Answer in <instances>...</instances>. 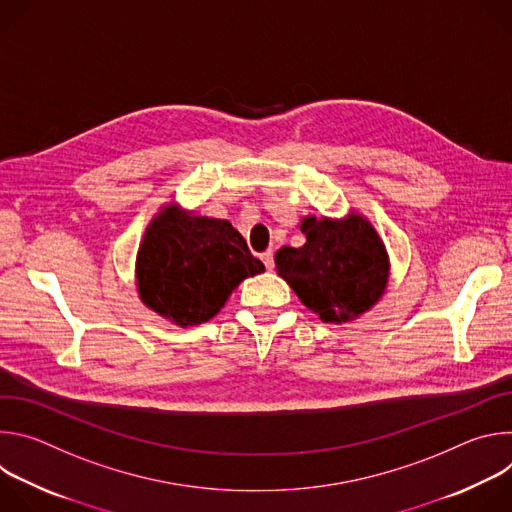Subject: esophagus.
Here are the masks:
<instances>
[{
	"mask_svg": "<svg viewBox=\"0 0 512 512\" xmlns=\"http://www.w3.org/2000/svg\"><path fill=\"white\" fill-rule=\"evenodd\" d=\"M261 261L265 263V267H267V269H273V251H271V249H267L265 253H261Z\"/></svg>",
	"mask_w": 512,
	"mask_h": 512,
	"instance_id": "1",
	"label": "esophagus"
}]
</instances>
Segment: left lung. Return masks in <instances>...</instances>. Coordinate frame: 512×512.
<instances>
[{"instance_id":"left-lung-1","label":"left lung","mask_w":512,"mask_h":512,"mask_svg":"<svg viewBox=\"0 0 512 512\" xmlns=\"http://www.w3.org/2000/svg\"><path fill=\"white\" fill-rule=\"evenodd\" d=\"M306 243L281 247L275 269L300 302L322 322L346 324L373 310L385 296L391 261L383 239L364 214L304 216Z\"/></svg>"}]
</instances>
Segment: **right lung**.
Returning a JSON list of instances; mask_svg holds the SVG:
<instances>
[{"label": "right lung", "instance_id": "right-lung-1", "mask_svg": "<svg viewBox=\"0 0 512 512\" xmlns=\"http://www.w3.org/2000/svg\"><path fill=\"white\" fill-rule=\"evenodd\" d=\"M263 271L265 265L225 218L168 202L139 243L135 287L145 308L188 328L214 318L243 279Z\"/></svg>", "mask_w": 512, "mask_h": 512}]
</instances>
